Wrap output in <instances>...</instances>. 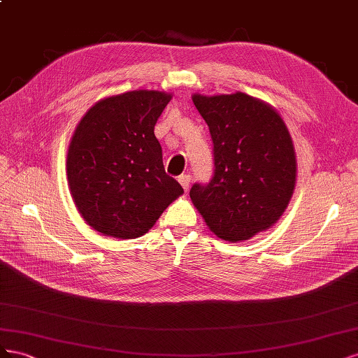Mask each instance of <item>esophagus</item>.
Instances as JSON below:
<instances>
[{
  "label": "esophagus",
  "mask_w": 358,
  "mask_h": 358,
  "mask_svg": "<svg viewBox=\"0 0 358 358\" xmlns=\"http://www.w3.org/2000/svg\"><path fill=\"white\" fill-rule=\"evenodd\" d=\"M178 181H180V185L182 186V189L187 192L189 187H190V176H187V173H182V176L178 177Z\"/></svg>",
  "instance_id": "obj_1"
}]
</instances>
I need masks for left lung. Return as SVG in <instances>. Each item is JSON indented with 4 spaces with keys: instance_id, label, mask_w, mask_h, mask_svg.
I'll return each instance as SVG.
<instances>
[{
    "instance_id": "8db88e82",
    "label": "left lung",
    "mask_w": 358,
    "mask_h": 358,
    "mask_svg": "<svg viewBox=\"0 0 358 358\" xmlns=\"http://www.w3.org/2000/svg\"><path fill=\"white\" fill-rule=\"evenodd\" d=\"M192 100L214 145V177L207 186L190 189L193 206L224 241H244L270 229L287 210L297 181L294 142L283 118L271 105L240 91L195 93Z\"/></svg>"
}]
</instances>
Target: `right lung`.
I'll return each mask as SVG.
<instances>
[{"instance_id":"add662e5","label":"right lung","mask_w":358,"mask_h":358,"mask_svg":"<svg viewBox=\"0 0 358 358\" xmlns=\"http://www.w3.org/2000/svg\"><path fill=\"white\" fill-rule=\"evenodd\" d=\"M172 99L157 90L114 94L91 106L70 139L71 199L94 231L120 240L147 234L182 187L166 176L155 135Z\"/></svg>"}]
</instances>
